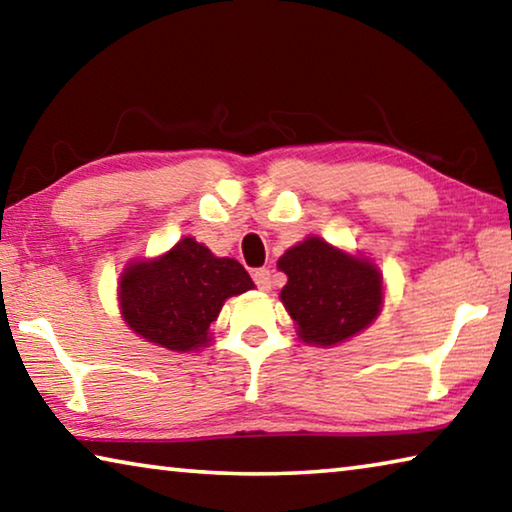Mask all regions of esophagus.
<instances>
[{
	"instance_id": "esophagus-1",
	"label": "esophagus",
	"mask_w": 512,
	"mask_h": 512,
	"mask_svg": "<svg viewBox=\"0 0 512 512\" xmlns=\"http://www.w3.org/2000/svg\"><path fill=\"white\" fill-rule=\"evenodd\" d=\"M253 280L262 291L271 289V271L268 268H257V271H253Z\"/></svg>"
}]
</instances>
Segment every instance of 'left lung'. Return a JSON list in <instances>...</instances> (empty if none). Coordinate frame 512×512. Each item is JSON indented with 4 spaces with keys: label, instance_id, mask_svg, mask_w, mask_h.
I'll list each match as a JSON object with an SVG mask.
<instances>
[{
    "label": "left lung",
    "instance_id": "1",
    "mask_svg": "<svg viewBox=\"0 0 512 512\" xmlns=\"http://www.w3.org/2000/svg\"><path fill=\"white\" fill-rule=\"evenodd\" d=\"M287 275L280 291L300 341L332 348L372 325L384 307V275L361 253L307 237L277 259Z\"/></svg>",
    "mask_w": 512,
    "mask_h": 512
}]
</instances>
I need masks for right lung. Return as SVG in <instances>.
Here are the masks:
<instances>
[{
  "label": "right lung",
  "instance_id": "add662e5",
  "mask_svg": "<svg viewBox=\"0 0 512 512\" xmlns=\"http://www.w3.org/2000/svg\"><path fill=\"white\" fill-rule=\"evenodd\" d=\"M255 289L237 259L216 257L194 237H183L158 257H137L119 275V311L144 341L171 352L212 343L210 325L223 302Z\"/></svg>",
  "mask_w": 512,
  "mask_h": 512
}]
</instances>
